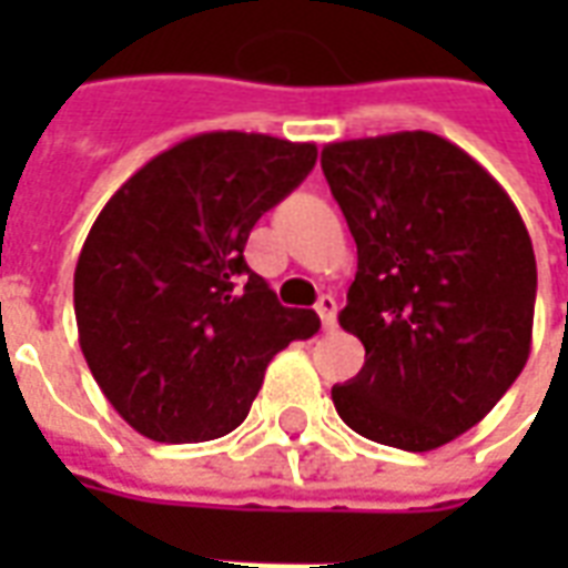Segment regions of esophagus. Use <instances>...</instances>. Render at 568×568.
Masks as SVG:
<instances>
[{
	"instance_id": "1",
	"label": "esophagus",
	"mask_w": 568,
	"mask_h": 568,
	"mask_svg": "<svg viewBox=\"0 0 568 568\" xmlns=\"http://www.w3.org/2000/svg\"><path fill=\"white\" fill-rule=\"evenodd\" d=\"M316 313H320L322 328L328 332V328H334V320H337V301H334L332 295H322L320 301H316Z\"/></svg>"
}]
</instances>
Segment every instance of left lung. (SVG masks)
Wrapping results in <instances>:
<instances>
[{
    "instance_id": "1",
    "label": "left lung",
    "mask_w": 568,
    "mask_h": 568,
    "mask_svg": "<svg viewBox=\"0 0 568 568\" xmlns=\"http://www.w3.org/2000/svg\"><path fill=\"white\" fill-rule=\"evenodd\" d=\"M322 173L358 248L337 320L365 346L334 407L362 438L435 450L487 417L524 371L532 240L505 187L426 130L332 142Z\"/></svg>"
}]
</instances>
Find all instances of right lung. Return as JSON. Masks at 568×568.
Segmentation results:
<instances>
[{
    "label": "right lung",
    "instance_id": "obj_1",
    "mask_svg": "<svg viewBox=\"0 0 568 568\" xmlns=\"http://www.w3.org/2000/svg\"><path fill=\"white\" fill-rule=\"evenodd\" d=\"M316 166L313 142L215 130L151 158L97 215L75 264L79 344L140 435L222 438L246 419L271 358L320 332L283 307L243 248Z\"/></svg>",
    "mask_w": 568,
    "mask_h": 568
}]
</instances>
